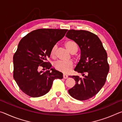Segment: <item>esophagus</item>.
<instances>
[{
  "mask_svg": "<svg viewBox=\"0 0 122 122\" xmlns=\"http://www.w3.org/2000/svg\"><path fill=\"white\" fill-rule=\"evenodd\" d=\"M63 78H65V79H66V78H67L68 77V75H66V74H63Z\"/></svg>",
  "mask_w": 122,
  "mask_h": 122,
  "instance_id": "obj_1",
  "label": "esophagus"
}]
</instances>
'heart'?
<instances>
[{
  "instance_id": "1",
  "label": "heart",
  "mask_w": 122,
  "mask_h": 122,
  "mask_svg": "<svg viewBox=\"0 0 122 122\" xmlns=\"http://www.w3.org/2000/svg\"><path fill=\"white\" fill-rule=\"evenodd\" d=\"M66 47L67 48L70 53L71 54H75L76 53L78 49L77 44L73 41H68L65 43ZM57 46L54 45L51 51V56L52 57H54L56 55V51ZM54 67L56 71H61L62 73L67 74L71 71L74 67L73 62L70 60L68 61H58L55 62L54 63Z\"/></svg>"
}]
</instances>
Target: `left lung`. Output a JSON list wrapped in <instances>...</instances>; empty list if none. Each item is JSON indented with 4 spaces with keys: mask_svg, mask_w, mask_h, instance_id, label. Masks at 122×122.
Instances as JSON below:
<instances>
[{
    "mask_svg": "<svg viewBox=\"0 0 122 122\" xmlns=\"http://www.w3.org/2000/svg\"><path fill=\"white\" fill-rule=\"evenodd\" d=\"M66 36L77 43L81 49V59L74 70L83 76H69L76 84L68 92L76 100H88L96 95L106 83L109 71L107 51L98 37L87 30H69Z\"/></svg>",
    "mask_w": 122,
    "mask_h": 122,
    "instance_id": "obj_1",
    "label": "left lung"
}]
</instances>
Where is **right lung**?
<instances>
[{"instance_id":"add662e5","label":"right lung","mask_w":122,"mask_h":122,"mask_svg":"<svg viewBox=\"0 0 122 122\" xmlns=\"http://www.w3.org/2000/svg\"><path fill=\"white\" fill-rule=\"evenodd\" d=\"M66 29L40 28L33 30L20 41L13 55V77L20 89L32 97L47 94L55 79L63 78L62 73L51 69L42 73L40 68L49 69L51 49L63 38Z\"/></svg>"}]
</instances>
